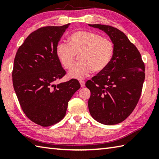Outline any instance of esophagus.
Segmentation results:
<instances>
[{"instance_id": "34e87169", "label": "esophagus", "mask_w": 159, "mask_h": 159, "mask_svg": "<svg viewBox=\"0 0 159 159\" xmlns=\"http://www.w3.org/2000/svg\"><path fill=\"white\" fill-rule=\"evenodd\" d=\"M80 86H81V87H84L85 86V81H83V80H80Z\"/></svg>"}]
</instances>
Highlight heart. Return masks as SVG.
I'll list each match as a JSON object with an SVG mask.
<instances>
[{
    "label": "heart",
    "mask_w": 159,
    "mask_h": 159,
    "mask_svg": "<svg viewBox=\"0 0 159 159\" xmlns=\"http://www.w3.org/2000/svg\"><path fill=\"white\" fill-rule=\"evenodd\" d=\"M69 43H60L57 46L56 54L62 66L70 70L75 63L76 55L80 63L71 70L68 76L82 80L89 76L93 70L100 72L109 65L114 54V45L111 39L98 33L79 31L68 38Z\"/></svg>",
    "instance_id": "b5f03b06"
}]
</instances>
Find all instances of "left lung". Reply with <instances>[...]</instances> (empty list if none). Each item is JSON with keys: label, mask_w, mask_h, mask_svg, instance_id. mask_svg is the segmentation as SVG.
<instances>
[{"label": "left lung", "mask_w": 159, "mask_h": 159, "mask_svg": "<svg viewBox=\"0 0 159 159\" xmlns=\"http://www.w3.org/2000/svg\"><path fill=\"white\" fill-rule=\"evenodd\" d=\"M88 25L102 30L114 45L109 65L85 83L91 92L89 113L101 124H119L130 116L139 100L145 79L144 63L136 46L119 29Z\"/></svg>", "instance_id": "obj_1"}]
</instances>
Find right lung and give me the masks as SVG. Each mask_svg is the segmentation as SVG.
<instances>
[{
	"label": "right lung",
	"instance_id": "obj_1",
	"mask_svg": "<svg viewBox=\"0 0 159 159\" xmlns=\"http://www.w3.org/2000/svg\"><path fill=\"white\" fill-rule=\"evenodd\" d=\"M70 25L45 26L31 33L14 59L13 85L20 106L29 120L42 126L63 119L69 100L80 87L76 79L54 84L66 74L56 48Z\"/></svg>",
	"mask_w": 159,
	"mask_h": 159
}]
</instances>
